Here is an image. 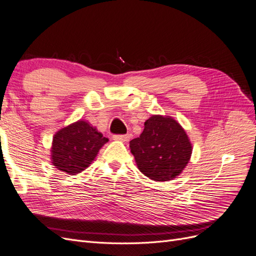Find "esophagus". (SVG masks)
Segmentation results:
<instances>
[{
  "mask_svg": "<svg viewBox=\"0 0 256 256\" xmlns=\"http://www.w3.org/2000/svg\"><path fill=\"white\" fill-rule=\"evenodd\" d=\"M114 140L116 141H122V142H128L130 138H131V134H124V136H113Z\"/></svg>",
  "mask_w": 256,
  "mask_h": 256,
  "instance_id": "34e87169",
  "label": "esophagus"
}]
</instances>
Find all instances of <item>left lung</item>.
Returning a JSON list of instances; mask_svg holds the SVG:
<instances>
[{"mask_svg": "<svg viewBox=\"0 0 256 256\" xmlns=\"http://www.w3.org/2000/svg\"><path fill=\"white\" fill-rule=\"evenodd\" d=\"M138 168L154 182L172 180L189 164L192 144L180 124L171 116L152 115L140 136L130 141Z\"/></svg>", "mask_w": 256, "mask_h": 256, "instance_id": "1", "label": "left lung"}]
</instances>
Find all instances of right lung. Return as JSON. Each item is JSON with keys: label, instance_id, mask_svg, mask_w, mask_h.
I'll list each match as a JSON object with an SVG mask.
<instances>
[{"label": "right lung", "instance_id": "obj_1", "mask_svg": "<svg viewBox=\"0 0 256 256\" xmlns=\"http://www.w3.org/2000/svg\"><path fill=\"white\" fill-rule=\"evenodd\" d=\"M109 141L84 120L60 129L51 146V162L60 172L76 175L88 168L99 150Z\"/></svg>", "mask_w": 256, "mask_h": 256}]
</instances>
